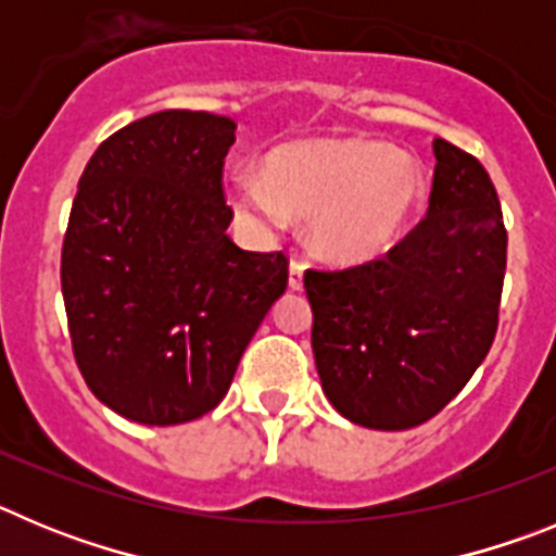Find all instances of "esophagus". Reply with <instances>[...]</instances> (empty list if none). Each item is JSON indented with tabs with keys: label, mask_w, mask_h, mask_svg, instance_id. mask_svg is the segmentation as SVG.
Here are the masks:
<instances>
[{
	"label": "esophagus",
	"mask_w": 556,
	"mask_h": 556,
	"mask_svg": "<svg viewBox=\"0 0 556 556\" xmlns=\"http://www.w3.org/2000/svg\"><path fill=\"white\" fill-rule=\"evenodd\" d=\"M303 269H306V264H303L301 258H292V262H289V287L292 289L303 287Z\"/></svg>",
	"instance_id": "34e87169"
}]
</instances>
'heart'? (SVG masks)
I'll use <instances>...</instances> for the list:
<instances>
[{
    "instance_id": "b5f03b06",
    "label": "heart",
    "mask_w": 556,
    "mask_h": 556,
    "mask_svg": "<svg viewBox=\"0 0 556 556\" xmlns=\"http://www.w3.org/2000/svg\"><path fill=\"white\" fill-rule=\"evenodd\" d=\"M424 172L409 155L367 139L301 141L273 152L267 169L228 178L236 217L278 230L289 214L308 219L314 250L337 264L387 253L424 203Z\"/></svg>"
}]
</instances>
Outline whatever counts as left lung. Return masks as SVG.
I'll list each match as a JSON object with an SVG mask.
<instances>
[{"instance_id":"left-lung-1","label":"left lung","mask_w":556,"mask_h":556,"mask_svg":"<svg viewBox=\"0 0 556 556\" xmlns=\"http://www.w3.org/2000/svg\"><path fill=\"white\" fill-rule=\"evenodd\" d=\"M426 217L381 258L306 269L312 351L339 415L367 429L426 424L459 395L498 331L507 228L488 169L434 139Z\"/></svg>"}]
</instances>
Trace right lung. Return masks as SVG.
I'll use <instances>...</instances> for the list:
<instances>
[{
    "label": "right lung",
    "instance_id": "right-lung-1",
    "mask_svg": "<svg viewBox=\"0 0 556 556\" xmlns=\"http://www.w3.org/2000/svg\"><path fill=\"white\" fill-rule=\"evenodd\" d=\"M233 130L208 111L152 113L108 136L77 186L61 250L72 351L88 390L136 424L214 409L287 289V253L225 233Z\"/></svg>",
    "mask_w": 556,
    "mask_h": 556
}]
</instances>
